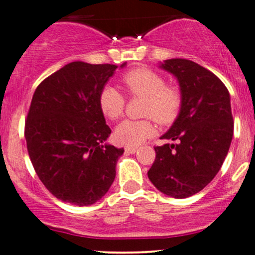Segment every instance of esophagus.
<instances>
[{"label": "esophagus", "instance_id": "34e87169", "mask_svg": "<svg viewBox=\"0 0 255 255\" xmlns=\"http://www.w3.org/2000/svg\"><path fill=\"white\" fill-rule=\"evenodd\" d=\"M125 150H126V152H127V153L134 154V153H136V152H137V147H126Z\"/></svg>", "mask_w": 255, "mask_h": 255}]
</instances>
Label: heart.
Segmentation results:
<instances>
[{"instance_id": "1", "label": "heart", "mask_w": 255, "mask_h": 255, "mask_svg": "<svg viewBox=\"0 0 255 255\" xmlns=\"http://www.w3.org/2000/svg\"><path fill=\"white\" fill-rule=\"evenodd\" d=\"M126 90L131 96L145 97L142 115L151 116L160 125H169L176 119L181 108V96L176 89L165 86L162 75L147 68H135L122 78ZM99 108L109 120H116L124 114L125 97L114 86H104L99 93ZM150 119L125 120L116 127L114 139L119 145L135 147L153 134Z\"/></svg>"}]
</instances>
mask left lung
Returning a JSON list of instances; mask_svg holds the SVG:
<instances>
[{"instance_id": "8db88e82", "label": "left lung", "mask_w": 255, "mask_h": 255, "mask_svg": "<svg viewBox=\"0 0 255 255\" xmlns=\"http://www.w3.org/2000/svg\"><path fill=\"white\" fill-rule=\"evenodd\" d=\"M177 79L181 108L160 139L176 144L156 146L147 176L158 191L183 199L207 186L223 164L234 133L230 95L213 73L186 58L159 63Z\"/></svg>"}]
</instances>
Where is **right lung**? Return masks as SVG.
<instances>
[{
  "label": "right lung",
  "instance_id": "add662e5",
  "mask_svg": "<svg viewBox=\"0 0 255 255\" xmlns=\"http://www.w3.org/2000/svg\"><path fill=\"white\" fill-rule=\"evenodd\" d=\"M116 69L115 64L75 61L33 93L25 124L28 156L46 189L64 203L95 204L115 180L125 150L105 142L111 129L98 98Z\"/></svg>",
  "mask_w": 255,
  "mask_h": 255
}]
</instances>
